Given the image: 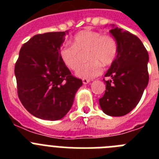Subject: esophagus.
I'll use <instances>...</instances> for the list:
<instances>
[{"label":"esophagus","instance_id":"1","mask_svg":"<svg viewBox=\"0 0 159 159\" xmlns=\"http://www.w3.org/2000/svg\"><path fill=\"white\" fill-rule=\"evenodd\" d=\"M88 83H90V80H88V79H83V84H88Z\"/></svg>","mask_w":159,"mask_h":159}]
</instances>
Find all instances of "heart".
Instances as JSON below:
<instances>
[{"label":"heart","instance_id":"heart-1","mask_svg":"<svg viewBox=\"0 0 159 159\" xmlns=\"http://www.w3.org/2000/svg\"><path fill=\"white\" fill-rule=\"evenodd\" d=\"M72 45L64 44L60 48V58L66 67L75 70L78 67L81 53L86 52L88 62L80 65L75 71L80 78L92 79L100 75L102 64L109 65L118 53V43L110 35H102L92 30H84L77 33L72 40Z\"/></svg>","mask_w":159,"mask_h":159}]
</instances>
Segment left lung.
Here are the masks:
<instances>
[{
  "mask_svg": "<svg viewBox=\"0 0 159 159\" xmlns=\"http://www.w3.org/2000/svg\"><path fill=\"white\" fill-rule=\"evenodd\" d=\"M110 33L118 43V53L105 77L106 91L99 106L106 115L123 116L139 103L149 82V55L141 40L111 25Z\"/></svg>",
  "mask_w": 159,
  "mask_h": 159,
  "instance_id": "obj_1",
  "label": "left lung"
}]
</instances>
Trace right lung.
Listing matches in <instances>:
<instances>
[{
	"label": "right lung",
	"instance_id": "add662e5",
	"mask_svg": "<svg viewBox=\"0 0 159 159\" xmlns=\"http://www.w3.org/2000/svg\"><path fill=\"white\" fill-rule=\"evenodd\" d=\"M66 34L68 31L32 36L20 48L15 65L20 100L39 119L55 121L64 117L83 85L60 58Z\"/></svg>",
	"mask_w": 159,
	"mask_h": 159
}]
</instances>
